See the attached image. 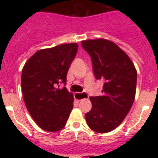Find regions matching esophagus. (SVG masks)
<instances>
[{
    "label": "esophagus",
    "mask_w": 158,
    "mask_h": 158,
    "mask_svg": "<svg viewBox=\"0 0 158 158\" xmlns=\"http://www.w3.org/2000/svg\"><path fill=\"white\" fill-rule=\"evenodd\" d=\"M74 97H75V99H76V100H83V99L87 98L88 95L86 94L85 93H76L74 94Z\"/></svg>",
    "instance_id": "obj_1"
}]
</instances>
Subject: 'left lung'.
I'll return each mask as SVG.
<instances>
[{"label": "left lung", "instance_id": "obj_1", "mask_svg": "<svg viewBox=\"0 0 158 158\" xmlns=\"http://www.w3.org/2000/svg\"><path fill=\"white\" fill-rule=\"evenodd\" d=\"M90 55L96 80H104L102 95L91 96L92 109L85 114L88 126L107 133L123 121L135 98L137 71L127 54L115 43L103 39L81 42Z\"/></svg>", "mask_w": 158, "mask_h": 158}]
</instances>
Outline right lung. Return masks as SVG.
I'll use <instances>...</instances> for the list:
<instances>
[{
	"label": "right lung",
	"mask_w": 158,
	"mask_h": 158,
	"mask_svg": "<svg viewBox=\"0 0 158 158\" xmlns=\"http://www.w3.org/2000/svg\"><path fill=\"white\" fill-rule=\"evenodd\" d=\"M77 43H67L35 53L22 70L23 100L35 122L54 132L66 124L73 107V96L66 88V75L77 52Z\"/></svg>",
	"instance_id": "obj_1"
}]
</instances>
